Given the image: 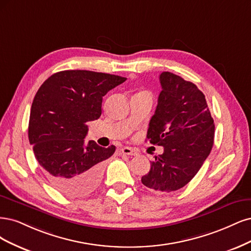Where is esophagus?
I'll return each mask as SVG.
<instances>
[{"instance_id": "esophagus-1", "label": "esophagus", "mask_w": 251, "mask_h": 251, "mask_svg": "<svg viewBox=\"0 0 251 251\" xmlns=\"http://www.w3.org/2000/svg\"><path fill=\"white\" fill-rule=\"evenodd\" d=\"M122 153L123 154H126V155H137L139 154V152H137L135 149H132V148H130V147H124V148H122Z\"/></svg>"}]
</instances>
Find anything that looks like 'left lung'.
<instances>
[{
	"instance_id": "left-lung-1",
	"label": "left lung",
	"mask_w": 251,
	"mask_h": 251,
	"mask_svg": "<svg viewBox=\"0 0 251 251\" xmlns=\"http://www.w3.org/2000/svg\"><path fill=\"white\" fill-rule=\"evenodd\" d=\"M161 92L147 139L164 147L142 177L147 188L170 193L188 184L197 174L214 145L215 124L205 96L198 87L173 73L159 76Z\"/></svg>"
}]
</instances>
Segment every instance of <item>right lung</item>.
<instances>
[{
    "mask_svg": "<svg viewBox=\"0 0 251 251\" xmlns=\"http://www.w3.org/2000/svg\"><path fill=\"white\" fill-rule=\"evenodd\" d=\"M125 80L92 71H61L37 91L30 111L29 142L46 178L63 195L83 197L100 184L104 160L116 147L85 144L86 123L100 118L103 96Z\"/></svg>",
    "mask_w": 251,
    "mask_h": 251,
    "instance_id": "1",
    "label": "right lung"
}]
</instances>
